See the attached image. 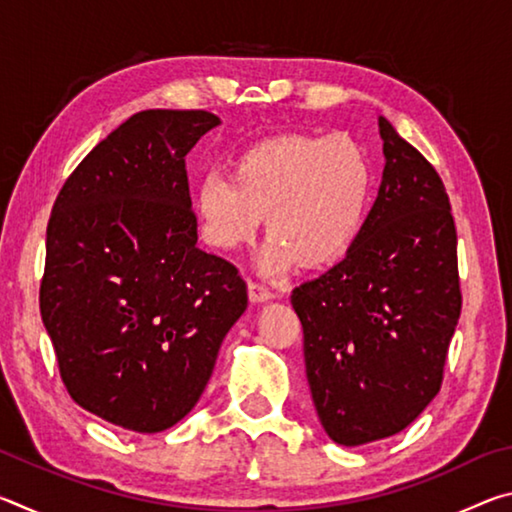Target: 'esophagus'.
I'll use <instances>...</instances> for the list:
<instances>
[{
    "label": "esophagus",
    "mask_w": 512,
    "mask_h": 512,
    "mask_svg": "<svg viewBox=\"0 0 512 512\" xmlns=\"http://www.w3.org/2000/svg\"><path fill=\"white\" fill-rule=\"evenodd\" d=\"M248 298H250V302H257V305H262V302L273 300L275 293L268 291L266 287H262V284L250 282V284H248Z\"/></svg>",
    "instance_id": "1"
}]
</instances>
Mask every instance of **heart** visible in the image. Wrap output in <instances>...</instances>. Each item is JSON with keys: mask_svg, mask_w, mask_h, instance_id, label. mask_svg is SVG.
Instances as JSON below:
<instances>
[{"mask_svg": "<svg viewBox=\"0 0 512 512\" xmlns=\"http://www.w3.org/2000/svg\"><path fill=\"white\" fill-rule=\"evenodd\" d=\"M375 173L348 137L277 135L248 146L232 176L210 171L194 187L203 239L237 250L266 214V273L323 268L348 253L366 221Z\"/></svg>", "mask_w": 512, "mask_h": 512, "instance_id": "b5f03b06", "label": "heart"}]
</instances>
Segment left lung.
Returning <instances> with one entry per match:
<instances>
[{
	"mask_svg": "<svg viewBox=\"0 0 512 512\" xmlns=\"http://www.w3.org/2000/svg\"><path fill=\"white\" fill-rule=\"evenodd\" d=\"M384 173L343 262L291 293L320 424L357 447L395 436L443 384L461 316L456 228L436 169L379 117Z\"/></svg>",
	"mask_w": 512,
	"mask_h": 512,
	"instance_id": "8db88e82",
	"label": "left lung"
}]
</instances>
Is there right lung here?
Wrapping results in <instances>:
<instances>
[{"instance_id": "1", "label": "right lung", "mask_w": 512, "mask_h": 512, "mask_svg": "<svg viewBox=\"0 0 512 512\" xmlns=\"http://www.w3.org/2000/svg\"><path fill=\"white\" fill-rule=\"evenodd\" d=\"M219 124L205 110L137 112L51 210L42 323L72 400L121 429L183 420L248 307L237 268L196 246L185 155Z\"/></svg>"}]
</instances>
